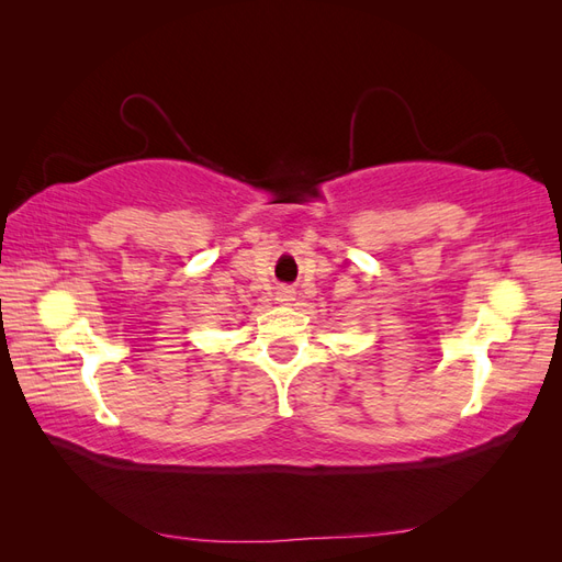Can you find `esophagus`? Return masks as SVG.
<instances>
[{
  "label": "esophagus",
  "mask_w": 562,
  "mask_h": 562,
  "mask_svg": "<svg viewBox=\"0 0 562 562\" xmlns=\"http://www.w3.org/2000/svg\"><path fill=\"white\" fill-rule=\"evenodd\" d=\"M277 300H279L281 304H288V302H293V291H291V288H279V293H277Z\"/></svg>",
  "instance_id": "34e87169"
}]
</instances>
